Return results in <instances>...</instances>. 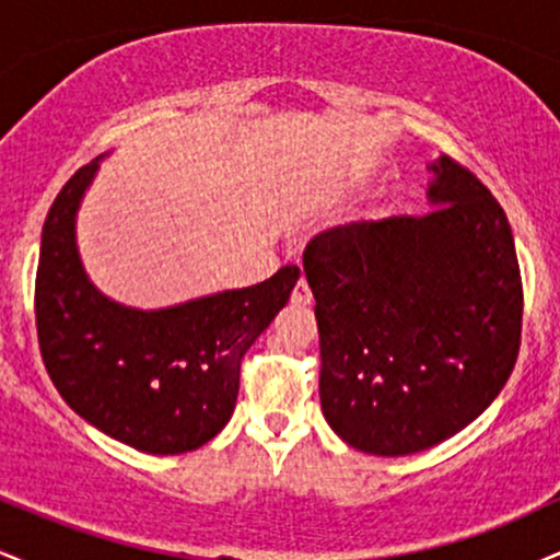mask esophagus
I'll use <instances>...</instances> for the list:
<instances>
[{"instance_id": "1", "label": "esophagus", "mask_w": 560, "mask_h": 560, "mask_svg": "<svg viewBox=\"0 0 560 560\" xmlns=\"http://www.w3.org/2000/svg\"><path fill=\"white\" fill-rule=\"evenodd\" d=\"M311 302H313L311 287H307V281H305V279H300V281H298V287H294V292H292V305L305 307V305H311Z\"/></svg>"}]
</instances>
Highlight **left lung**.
<instances>
[{"label":"left lung","instance_id":"left-lung-1","mask_svg":"<svg viewBox=\"0 0 560 560\" xmlns=\"http://www.w3.org/2000/svg\"><path fill=\"white\" fill-rule=\"evenodd\" d=\"M429 171L427 215L345 223L302 253L320 410L347 445L387 458L479 419L522 345V273L503 208L455 160Z\"/></svg>","mask_w":560,"mask_h":560}]
</instances>
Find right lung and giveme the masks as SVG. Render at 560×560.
Segmentation results:
<instances>
[{"label":"right lung","instance_id":"obj_1","mask_svg":"<svg viewBox=\"0 0 560 560\" xmlns=\"http://www.w3.org/2000/svg\"><path fill=\"white\" fill-rule=\"evenodd\" d=\"M100 160L73 173L44 221L36 271L44 365L62 400L100 432L141 453H189L229 423L244 352L287 305L300 268L158 311L120 305L89 281L75 244V215Z\"/></svg>","mask_w":560,"mask_h":560}]
</instances>
